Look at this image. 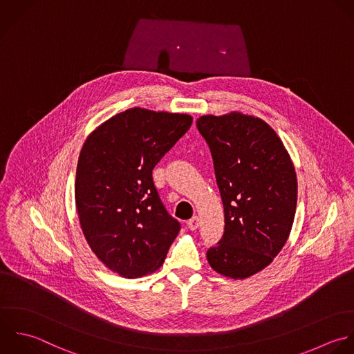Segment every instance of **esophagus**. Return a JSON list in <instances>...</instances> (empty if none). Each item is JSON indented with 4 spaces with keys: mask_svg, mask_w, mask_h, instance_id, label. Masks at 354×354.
<instances>
[{
    "mask_svg": "<svg viewBox=\"0 0 354 354\" xmlns=\"http://www.w3.org/2000/svg\"><path fill=\"white\" fill-rule=\"evenodd\" d=\"M198 226H200V219H198V216H193L190 221H187V227H189L190 230H197Z\"/></svg>",
    "mask_w": 354,
    "mask_h": 354,
    "instance_id": "1",
    "label": "esophagus"
}]
</instances>
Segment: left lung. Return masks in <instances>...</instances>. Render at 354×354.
<instances>
[{"instance_id": "8db88e82", "label": "left lung", "mask_w": 354, "mask_h": 354, "mask_svg": "<svg viewBox=\"0 0 354 354\" xmlns=\"http://www.w3.org/2000/svg\"><path fill=\"white\" fill-rule=\"evenodd\" d=\"M197 128L211 149L225 209L223 237L207 259L216 273L244 280L269 266L290 237L295 167L276 131L259 117L208 114Z\"/></svg>"}]
</instances>
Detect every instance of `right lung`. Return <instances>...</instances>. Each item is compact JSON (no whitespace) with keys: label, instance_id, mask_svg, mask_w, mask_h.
Listing matches in <instances>:
<instances>
[{"label":"right lung","instance_id":"right-lung-1","mask_svg":"<svg viewBox=\"0 0 354 354\" xmlns=\"http://www.w3.org/2000/svg\"><path fill=\"white\" fill-rule=\"evenodd\" d=\"M193 117L132 107L86 138L77 164L75 207L88 245L111 272H156L180 225L164 208L153 168L187 132Z\"/></svg>","mask_w":354,"mask_h":354}]
</instances>
